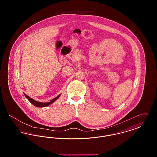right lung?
<instances>
[{
	"label": "right lung",
	"mask_w": 157,
	"mask_h": 157,
	"mask_svg": "<svg viewBox=\"0 0 157 157\" xmlns=\"http://www.w3.org/2000/svg\"><path fill=\"white\" fill-rule=\"evenodd\" d=\"M24 95H25V96L26 97V98L29 100V101L30 102L31 104H32L33 105H35V106H37V107H45V106H48V105L51 104L53 103V102H55V101H56L58 98L59 97L60 95H58V97H56L53 98V99H52V100H51V101H50V102H46V103H43V102H38V101H35V100L33 99L32 98H31L29 97V96H28V95H26L25 94H24Z\"/></svg>",
	"instance_id": "obj_1"
}]
</instances>
